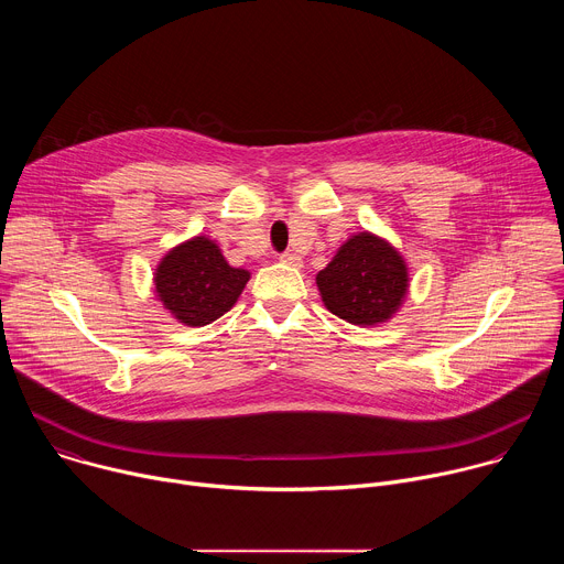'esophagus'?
Here are the masks:
<instances>
[{"instance_id":"1","label":"esophagus","mask_w":564,"mask_h":564,"mask_svg":"<svg viewBox=\"0 0 564 564\" xmlns=\"http://www.w3.org/2000/svg\"><path fill=\"white\" fill-rule=\"evenodd\" d=\"M279 259H281L283 263H288V265H294V268L301 265V259H299L296 254H292V252H283Z\"/></svg>"}]
</instances>
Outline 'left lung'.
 <instances>
[{
	"label": "left lung",
	"instance_id": "8db88e82",
	"mask_svg": "<svg viewBox=\"0 0 564 564\" xmlns=\"http://www.w3.org/2000/svg\"><path fill=\"white\" fill-rule=\"evenodd\" d=\"M326 307L355 326L390 318L409 288V272L386 240L364 231L352 236L326 270L316 274Z\"/></svg>",
	"mask_w": 564,
	"mask_h": 564
}]
</instances>
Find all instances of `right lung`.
<instances>
[{"instance_id":"1","label":"right lung","mask_w":564,"mask_h":564,"mask_svg":"<svg viewBox=\"0 0 564 564\" xmlns=\"http://www.w3.org/2000/svg\"><path fill=\"white\" fill-rule=\"evenodd\" d=\"M248 281V270L231 268L216 243L196 236L160 261L155 292L181 324L207 326L236 303Z\"/></svg>"}]
</instances>
